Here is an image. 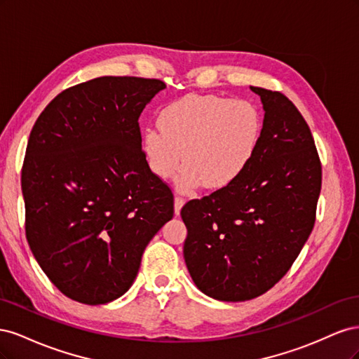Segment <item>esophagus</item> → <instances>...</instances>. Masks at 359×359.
Masks as SVG:
<instances>
[{
  "mask_svg": "<svg viewBox=\"0 0 359 359\" xmlns=\"http://www.w3.org/2000/svg\"><path fill=\"white\" fill-rule=\"evenodd\" d=\"M184 203H186V201H184L182 198H175V203H173V206H175V214L178 215L181 208L184 206Z\"/></svg>",
  "mask_w": 359,
  "mask_h": 359,
  "instance_id": "34e87169",
  "label": "esophagus"
}]
</instances>
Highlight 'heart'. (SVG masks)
Returning a JSON list of instances; mask_svg holds the SVG:
<instances>
[{
  "instance_id": "obj_1",
  "label": "heart",
  "mask_w": 359,
  "mask_h": 359,
  "mask_svg": "<svg viewBox=\"0 0 359 359\" xmlns=\"http://www.w3.org/2000/svg\"><path fill=\"white\" fill-rule=\"evenodd\" d=\"M161 132L148 128L140 149L149 172L169 178L184 160L175 180L182 193L205 186L222 190L232 186L252 165L262 137V116L244 99L187 94L161 107Z\"/></svg>"
}]
</instances>
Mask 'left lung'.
<instances>
[{"label":"left lung","instance_id":"obj_1","mask_svg":"<svg viewBox=\"0 0 359 359\" xmlns=\"http://www.w3.org/2000/svg\"><path fill=\"white\" fill-rule=\"evenodd\" d=\"M264 107L257 154L232 186L182 206L184 260L217 301L268 292L295 262L316 217L322 166L310 128L286 95L250 86Z\"/></svg>","mask_w":359,"mask_h":359}]
</instances>
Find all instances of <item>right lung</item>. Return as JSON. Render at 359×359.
Returning a JSON list of instances; mask_svg holds the SVG:
<instances>
[{
    "instance_id": "obj_1",
    "label": "right lung",
    "mask_w": 359,
    "mask_h": 359,
    "mask_svg": "<svg viewBox=\"0 0 359 359\" xmlns=\"http://www.w3.org/2000/svg\"><path fill=\"white\" fill-rule=\"evenodd\" d=\"M158 79L102 76L62 91L31 130L22 168L32 255L64 295L107 304L132 287L147 245L173 217L149 172L139 116Z\"/></svg>"
}]
</instances>
